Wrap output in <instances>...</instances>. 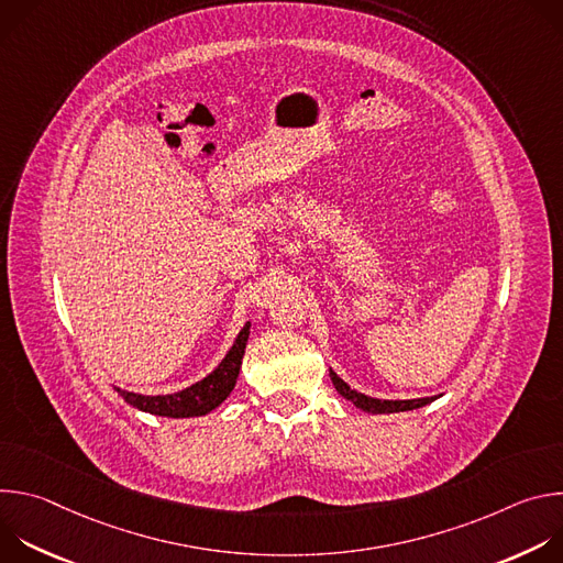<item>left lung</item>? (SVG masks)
<instances>
[{
    "mask_svg": "<svg viewBox=\"0 0 563 563\" xmlns=\"http://www.w3.org/2000/svg\"><path fill=\"white\" fill-rule=\"evenodd\" d=\"M330 376H332V383L334 387L339 389L341 396H345L347 400H352V404L369 415H385V412H408V410H417V408H423L428 406L430 400H434L437 396L432 398H410V400H380V398H372V396H365L356 389H352L343 378H339L332 369H330Z\"/></svg>",
    "mask_w": 563,
    "mask_h": 563,
    "instance_id": "obj_1",
    "label": "left lung"
}]
</instances>
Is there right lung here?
I'll use <instances>...</instances> for the list:
<instances>
[{"instance_id":"right-lung-1","label":"right lung","mask_w":563,"mask_h":563,"mask_svg":"<svg viewBox=\"0 0 563 563\" xmlns=\"http://www.w3.org/2000/svg\"><path fill=\"white\" fill-rule=\"evenodd\" d=\"M247 339H250V323L240 330L233 347L227 352L222 363L207 378L198 380L196 385H191L183 391L165 394V396H142V394L124 391L120 387H115V389L129 406L142 410V412H148V415L172 417V419L202 417V415L211 412L213 408H218L222 400L231 394L238 372H240V365H243Z\"/></svg>"}]
</instances>
